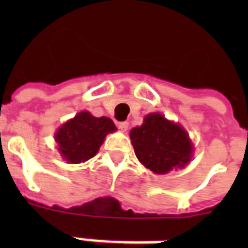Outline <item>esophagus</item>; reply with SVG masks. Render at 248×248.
Wrapping results in <instances>:
<instances>
[{"mask_svg": "<svg viewBox=\"0 0 248 248\" xmlns=\"http://www.w3.org/2000/svg\"><path fill=\"white\" fill-rule=\"evenodd\" d=\"M118 128H120L121 131H127V128H128V122L127 121H122V122H120L118 124Z\"/></svg>", "mask_w": 248, "mask_h": 248, "instance_id": "1", "label": "esophagus"}]
</instances>
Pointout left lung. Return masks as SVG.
Wrapping results in <instances>:
<instances>
[{"mask_svg": "<svg viewBox=\"0 0 248 248\" xmlns=\"http://www.w3.org/2000/svg\"><path fill=\"white\" fill-rule=\"evenodd\" d=\"M130 138L138 159L155 173L183 167L190 159L188 134L159 113L148 114L140 127L132 128Z\"/></svg>", "mask_w": 248, "mask_h": 248, "instance_id": "left-lung-1", "label": "left lung"}]
</instances>
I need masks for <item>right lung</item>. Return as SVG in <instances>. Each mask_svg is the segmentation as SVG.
<instances>
[{
	"label": "right lung",
	"instance_id": "obj_1",
	"mask_svg": "<svg viewBox=\"0 0 248 248\" xmlns=\"http://www.w3.org/2000/svg\"><path fill=\"white\" fill-rule=\"evenodd\" d=\"M114 130L116 126L110 118H96L89 112H81L59 128L55 140L68 162L79 163L93 158L107 134Z\"/></svg>",
	"mask_w": 248,
	"mask_h": 248
}]
</instances>
